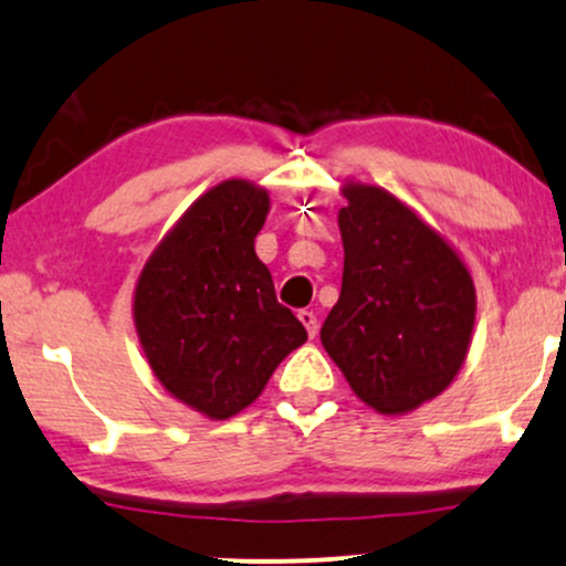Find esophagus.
<instances>
[{"mask_svg": "<svg viewBox=\"0 0 566 566\" xmlns=\"http://www.w3.org/2000/svg\"><path fill=\"white\" fill-rule=\"evenodd\" d=\"M298 323H302L304 328H307V336H310V338H315V334H317V317H315V312L302 310V312H298Z\"/></svg>", "mask_w": 566, "mask_h": 566, "instance_id": "esophagus-1", "label": "esophagus"}]
</instances>
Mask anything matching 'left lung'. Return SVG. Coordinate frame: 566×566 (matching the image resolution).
I'll return each instance as SVG.
<instances>
[{
  "label": "left lung",
  "instance_id": "left-lung-1",
  "mask_svg": "<svg viewBox=\"0 0 566 566\" xmlns=\"http://www.w3.org/2000/svg\"><path fill=\"white\" fill-rule=\"evenodd\" d=\"M342 296L321 342L360 400L405 416L440 397L469 355L474 277L442 232L378 185L344 179Z\"/></svg>",
  "mask_w": 566,
  "mask_h": 566
}]
</instances>
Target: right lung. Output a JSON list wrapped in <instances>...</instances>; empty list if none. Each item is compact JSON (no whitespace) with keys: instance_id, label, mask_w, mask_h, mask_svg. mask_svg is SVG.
Listing matches in <instances>:
<instances>
[{"instance_id":"right-lung-1","label":"right lung","mask_w":566,"mask_h":566,"mask_svg":"<svg viewBox=\"0 0 566 566\" xmlns=\"http://www.w3.org/2000/svg\"><path fill=\"white\" fill-rule=\"evenodd\" d=\"M268 214V190L224 179L171 224L135 283L132 317L153 376L211 421L249 408L307 342L254 251Z\"/></svg>"}]
</instances>
